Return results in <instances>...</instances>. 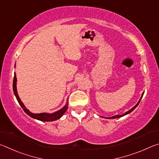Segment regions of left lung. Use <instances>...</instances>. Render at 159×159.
I'll list each match as a JSON object with an SVG mask.
<instances>
[{
    "instance_id": "1",
    "label": "left lung",
    "mask_w": 159,
    "mask_h": 159,
    "mask_svg": "<svg viewBox=\"0 0 159 159\" xmlns=\"http://www.w3.org/2000/svg\"><path fill=\"white\" fill-rule=\"evenodd\" d=\"M143 95H144V93H142V96H143ZM142 98H140V99H139V102H138V104H137L135 106H134V107H133V108H132V109H131L130 110H129V111H127V112H125L124 114H123V115H116V116H112L111 118H120V117H122V116H125V115H126V114H129V113H130L131 111H133V110H134V109H135L137 107H138V104H139V102H140V101H141V99H142Z\"/></svg>"
}]
</instances>
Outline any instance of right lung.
<instances>
[{
	"label": "right lung",
	"mask_w": 159,
	"mask_h": 159,
	"mask_svg": "<svg viewBox=\"0 0 159 159\" xmlns=\"http://www.w3.org/2000/svg\"><path fill=\"white\" fill-rule=\"evenodd\" d=\"M16 84H17V78H16V74L15 73L14 79H13V84H12L14 94L16 97V98L17 99L19 104H20V105L21 107V108L23 109V110L25 111L26 114H28L29 116H31L34 118H36L37 120H41V121H53V120H57L62 116L63 114L67 110V108H68L69 104H66L62 109L51 114H47V113H41V114H34V113H31L26 108L25 105H24V104L21 102L20 98H19L18 94L17 92V86H16Z\"/></svg>",
	"instance_id": "1"
}]
</instances>
